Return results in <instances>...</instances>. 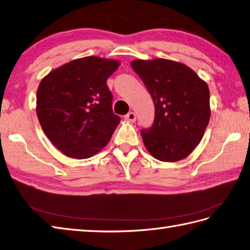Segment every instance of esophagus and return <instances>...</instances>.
<instances>
[{
	"instance_id": "34e87169",
	"label": "esophagus",
	"mask_w": 250,
	"mask_h": 250,
	"mask_svg": "<svg viewBox=\"0 0 250 250\" xmlns=\"http://www.w3.org/2000/svg\"><path fill=\"white\" fill-rule=\"evenodd\" d=\"M124 118H125V120L129 121V122H135L136 121V113L135 112H128Z\"/></svg>"
}]
</instances>
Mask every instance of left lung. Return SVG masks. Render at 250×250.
<instances>
[{
    "mask_svg": "<svg viewBox=\"0 0 250 250\" xmlns=\"http://www.w3.org/2000/svg\"><path fill=\"white\" fill-rule=\"evenodd\" d=\"M131 68L155 104L153 125L141 130L145 147L160 161L185 159L202 141L209 123L208 86L188 65L172 60L138 59Z\"/></svg>",
    "mask_w": 250,
    "mask_h": 250,
    "instance_id": "obj_1",
    "label": "left lung"
}]
</instances>
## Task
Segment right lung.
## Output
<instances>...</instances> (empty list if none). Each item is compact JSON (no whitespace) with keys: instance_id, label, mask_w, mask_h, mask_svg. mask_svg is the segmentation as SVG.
<instances>
[{"instance_id":"add662e5","label":"right lung","mask_w":250,"mask_h":250,"mask_svg":"<svg viewBox=\"0 0 250 250\" xmlns=\"http://www.w3.org/2000/svg\"><path fill=\"white\" fill-rule=\"evenodd\" d=\"M117 60H72L48 73L37 90V117L48 140L62 153L87 159L105 147L120 123L107 79Z\"/></svg>"}]
</instances>
